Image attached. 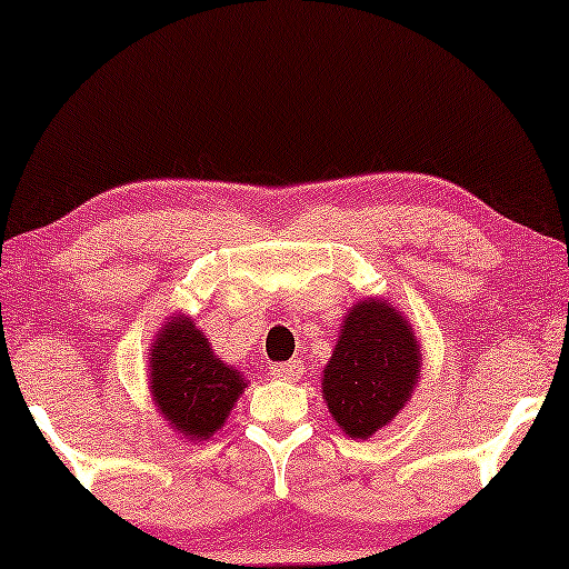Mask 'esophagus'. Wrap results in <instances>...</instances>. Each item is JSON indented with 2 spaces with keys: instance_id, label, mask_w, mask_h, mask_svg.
<instances>
[{
  "instance_id": "esophagus-1",
  "label": "esophagus",
  "mask_w": 569,
  "mask_h": 569,
  "mask_svg": "<svg viewBox=\"0 0 569 569\" xmlns=\"http://www.w3.org/2000/svg\"><path fill=\"white\" fill-rule=\"evenodd\" d=\"M270 371H272V377H276V380L293 382V380H299V377H302L305 367H302V361H297V358H293V361H286V363H272Z\"/></svg>"
}]
</instances>
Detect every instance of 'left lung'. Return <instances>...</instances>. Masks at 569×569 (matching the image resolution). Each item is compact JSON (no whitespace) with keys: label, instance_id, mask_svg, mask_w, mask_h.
<instances>
[{"label":"left lung","instance_id":"8db88e82","mask_svg":"<svg viewBox=\"0 0 569 569\" xmlns=\"http://www.w3.org/2000/svg\"><path fill=\"white\" fill-rule=\"evenodd\" d=\"M420 342L382 299L352 305L326 363V407L350 439H369L403 409L420 380Z\"/></svg>","mask_w":569,"mask_h":569}]
</instances>
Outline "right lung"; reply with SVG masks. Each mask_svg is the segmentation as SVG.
<instances>
[{
  "label": "right lung",
  "instance_id": "obj_1",
  "mask_svg": "<svg viewBox=\"0 0 569 569\" xmlns=\"http://www.w3.org/2000/svg\"><path fill=\"white\" fill-rule=\"evenodd\" d=\"M149 356V388L168 426L189 441L208 439L224 426L246 380L213 356L192 318L176 316L162 326Z\"/></svg>",
  "mask_w": 569,
  "mask_h": 569
}]
</instances>
